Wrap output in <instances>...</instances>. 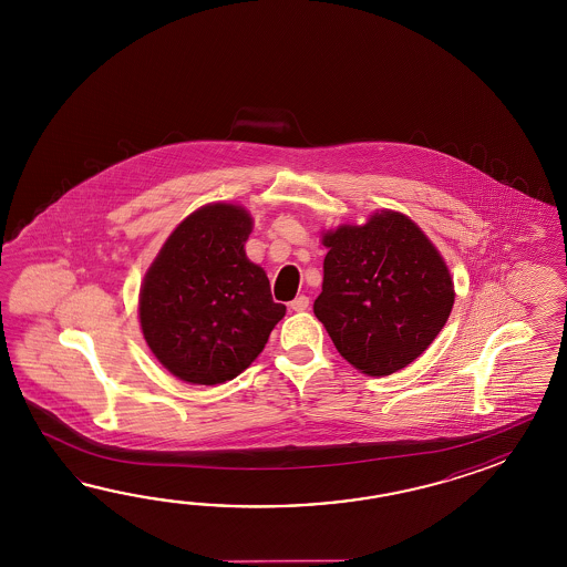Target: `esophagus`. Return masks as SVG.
<instances>
[{
  "label": "esophagus",
  "mask_w": 567,
  "mask_h": 567,
  "mask_svg": "<svg viewBox=\"0 0 567 567\" xmlns=\"http://www.w3.org/2000/svg\"><path fill=\"white\" fill-rule=\"evenodd\" d=\"M308 306H310V298H308V296H298L296 300L289 303V308H291L293 312H303V310H308Z\"/></svg>",
  "instance_id": "obj_1"
}]
</instances>
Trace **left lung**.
I'll use <instances>...</instances> for the list:
<instances>
[{
	"label": "left lung",
	"mask_w": 567,
	"mask_h": 567,
	"mask_svg": "<svg viewBox=\"0 0 567 567\" xmlns=\"http://www.w3.org/2000/svg\"><path fill=\"white\" fill-rule=\"evenodd\" d=\"M322 243L324 281L313 313L338 352L369 377L415 361L446 324L456 296L434 243L395 210L326 230Z\"/></svg>",
	"instance_id": "8db88e82"
}]
</instances>
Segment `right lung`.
<instances>
[{
	"label": "right lung",
	"instance_id": "1",
	"mask_svg": "<svg viewBox=\"0 0 567 567\" xmlns=\"http://www.w3.org/2000/svg\"><path fill=\"white\" fill-rule=\"evenodd\" d=\"M254 218L243 206H200L172 230L140 289L145 342L169 373L193 385L241 374L286 316L245 241Z\"/></svg>",
	"mask_w": 567,
	"mask_h": 567
}]
</instances>
